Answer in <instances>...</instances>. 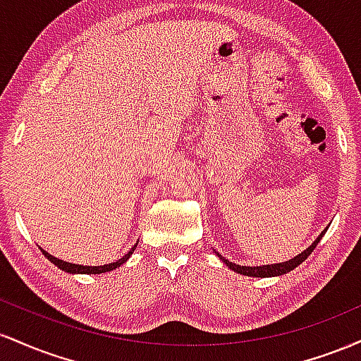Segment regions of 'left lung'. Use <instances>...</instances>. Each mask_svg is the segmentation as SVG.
<instances>
[{
  "label": "left lung",
  "mask_w": 361,
  "mask_h": 361,
  "mask_svg": "<svg viewBox=\"0 0 361 361\" xmlns=\"http://www.w3.org/2000/svg\"><path fill=\"white\" fill-rule=\"evenodd\" d=\"M326 231H327V227H326L324 231H322L321 234L317 235L316 241L310 244L307 250H304L302 252H299V255H297V256H293L292 259L283 261V263L259 264V267H241V264H235V263H233V261L226 259L222 255H219V252H215V255H217L219 258H221L224 263H226V267H229L231 270H234L235 273H241V275H244V276H258V279H268V276H280V275H285V273L292 271L293 268H297V267H299V264L304 263V261L309 258L310 252L314 251V247H316L317 244H319V241H321L322 235L326 234Z\"/></svg>",
  "instance_id": "8db88e82"
}]
</instances>
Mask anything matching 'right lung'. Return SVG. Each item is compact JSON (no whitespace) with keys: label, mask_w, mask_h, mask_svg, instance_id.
<instances>
[{"label":"right lung","mask_w":361,"mask_h":361,"mask_svg":"<svg viewBox=\"0 0 361 361\" xmlns=\"http://www.w3.org/2000/svg\"><path fill=\"white\" fill-rule=\"evenodd\" d=\"M135 247H137V243H135L134 246L130 247V251H128L126 256H122V258L115 259L114 263H109V264H100V267H88V264H76V263H69V261L59 259V258H56V256L49 255L47 251L42 250V247H40V251L44 252L45 258H47L49 261H51V263L56 264L57 268H61L62 271H66V273H73V275H76V273H80V275H100V273L111 271V270H115V268L122 267V264L126 263V261H127L128 258H130L132 252L135 251Z\"/></svg>","instance_id":"right-lung-1"}]
</instances>
